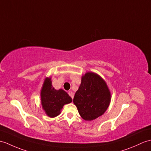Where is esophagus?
I'll return each instance as SVG.
<instances>
[{
	"label": "esophagus",
	"mask_w": 151,
	"mask_h": 151,
	"mask_svg": "<svg viewBox=\"0 0 151 151\" xmlns=\"http://www.w3.org/2000/svg\"><path fill=\"white\" fill-rule=\"evenodd\" d=\"M68 94H69V95L72 98V99H73V97H74V93H73L72 91H69Z\"/></svg>",
	"instance_id": "obj_1"
}]
</instances>
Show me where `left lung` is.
Instances as JSON below:
<instances>
[{
	"label": "left lung",
	"mask_w": 151,
	"mask_h": 151,
	"mask_svg": "<svg viewBox=\"0 0 151 151\" xmlns=\"http://www.w3.org/2000/svg\"><path fill=\"white\" fill-rule=\"evenodd\" d=\"M111 101V92L106 82L96 73L87 72L82 76L73 103L81 117L93 120L106 111Z\"/></svg>",
	"instance_id": "obj_1"
}]
</instances>
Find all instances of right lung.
I'll return each mask as SVG.
<instances>
[{
    "label": "right lung",
    "mask_w": 151,
    "mask_h": 151,
    "mask_svg": "<svg viewBox=\"0 0 151 151\" xmlns=\"http://www.w3.org/2000/svg\"><path fill=\"white\" fill-rule=\"evenodd\" d=\"M40 96L43 109L45 114L51 118L59 115L63 106L72 101V99L65 91L61 89L56 90L52 87L51 78L45 79Z\"/></svg>",
    "instance_id": "1"
}]
</instances>
